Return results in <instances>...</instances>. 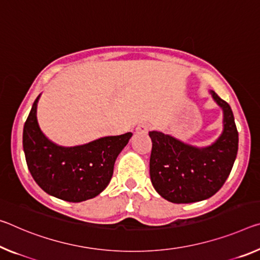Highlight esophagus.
Segmentation results:
<instances>
[{
  "label": "esophagus",
  "instance_id": "esophagus-1",
  "mask_svg": "<svg viewBox=\"0 0 260 260\" xmlns=\"http://www.w3.org/2000/svg\"><path fill=\"white\" fill-rule=\"evenodd\" d=\"M149 129H150V125H149V123H147V122L139 123L138 127H137V132H138V133L146 134V133H148V132H149Z\"/></svg>",
  "mask_w": 260,
  "mask_h": 260
}]
</instances>
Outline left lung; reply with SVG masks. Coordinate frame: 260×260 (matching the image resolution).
Here are the masks:
<instances>
[{
  "instance_id": "8db88e82",
  "label": "left lung",
  "mask_w": 260,
  "mask_h": 260,
  "mask_svg": "<svg viewBox=\"0 0 260 260\" xmlns=\"http://www.w3.org/2000/svg\"><path fill=\"white\" fill-rule=\"evenodd\" d=\"M211 93L223 110V132L212 146L197 148L160 132H149L152 186L174 204L197 203L215 194L236 159L238 132L232 108L215 92Z\"/></svg>"
}]
</instances>
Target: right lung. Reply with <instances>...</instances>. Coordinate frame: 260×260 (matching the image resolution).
<instances>
[{
  "mask_svg": "<svg viewBox=\"0 0 260 260\" xmlns=\"http://www.w3.org/2000/svg\"><path fill=\"white\" fill-rule=\"evenodd\" d=\"M35 101L23 129V148L28 170L49 196L69 203L91 199L104 191L114 162L132 133L105 137L86 145L61 147L45 137L37 121Z\"/></svg>",
  "mask_w": 260,
  "mask_h": 260,
  "instance_id": "right-lung-1",
  "label": "right lung"
}]
</instances>
